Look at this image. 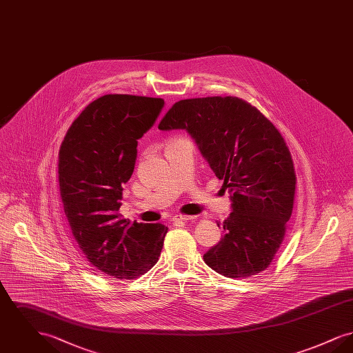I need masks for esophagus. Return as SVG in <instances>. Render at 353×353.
I'll list each match as a JSON object with an SVG mask.
<instances>
[{
    "label": "esophagus",
    "mask_w": 353,
    "mask_h": 353,
    "mask_svg": "<svg viewBox=\"0 0 353 353\" xmlns=\"http://www.w3.org/2000/svg\"><path fill=\"white\" fill-rule=\"evenodd\" d=\"M193 219V216H181V214H177V216H174L172 221L174 222V223H180V222H186V221H189V219Z\"/></svg>",
    "instance_id": "34e87169"
}]
</instances>
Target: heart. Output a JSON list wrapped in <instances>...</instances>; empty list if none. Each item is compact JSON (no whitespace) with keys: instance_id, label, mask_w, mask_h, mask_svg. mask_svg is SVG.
I'll return each mask as SVG.
<instances>
[{"instance_id":"1","label":"heart","mask_w":353,"mask_h":353,"mask_svg":"<svg viewBox=\"0 0 353 353\" xmlns=\"http://www.w3.org/2000/svg\"><path fill=\"white\" fill-rule=\"evenodd\" d=\"M176 140H179V139H174V140H172V141H169L168 144H170V143H173V141H176Z\"/></svg>"}]
</instances>
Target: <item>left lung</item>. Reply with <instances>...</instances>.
<instances>
[{"instance_id": "8db88e82", "label": "left lung", "mask_w": 353, "mask_h": 353, "mask_svg": "<svg viewBox=\"0 0 353 353\" xmlns=\"http://www.w3.org/2000/svg\"><path fill=\"white\" fill-rule=\"evenodd\" d=\"M159 130L190 134L230 193L225 235L203 254L205 263L228 278L268 269L283 242L296 185L291 153L275 125L248 101L208 97L174 103Z\"/></svg>"}]
</instances>
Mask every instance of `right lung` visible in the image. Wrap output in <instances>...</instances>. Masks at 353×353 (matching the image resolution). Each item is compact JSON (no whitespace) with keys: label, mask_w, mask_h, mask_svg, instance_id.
Masks as SVG:
<instances>
[{"label":"right lung","mask_w":353,"mask_h":353,"mask_svg":"<svg viewBox=\"0 0 353 353\" xmlns=\"http://www.w3.org/2000/svg\"><path fill=\"white\" fill-rule=\"evenodd\" d=\"M163 107L160 98L101 97L72 121L59 150V190L72 235L92 268L118 279L151 270L168 232L163 223H131L119 214L137 140Z\"/></svg>","instance_id":"add662e5"}]
</instances>
